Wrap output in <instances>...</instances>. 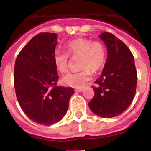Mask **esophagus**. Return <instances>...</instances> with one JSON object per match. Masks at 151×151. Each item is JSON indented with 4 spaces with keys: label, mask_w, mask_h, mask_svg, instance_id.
<instances>
[{
    "label": "esophagus",
    "mask_w": 151,
    "mask_h": 151,
    "mask_svg": "<svg viewBox=\"0 0 151 151\" xmlns=\"http://www.w3.org/2000/svg\"><path fill=\"white\" fill-rule=\"evenodd\" d=\"M82 91H83V88H79L76 89V91H78V92H82Z\"/></svg>",
    "instance_id": "34e87169"
}]
</instances>
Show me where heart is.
Wrapping results in <instances>:
<instances>
[{
	"mask_svg": "<svg viewBox=\"0 0 151 151\" xmlns=\"http://www.w3.org/2000/svg\"><path fill=\"white\" fill-rule=\"evenodd\" d=\"M66 52L57 49L54 53V61L61 73L69 70L70 57L79 56L81 70L67 74L62 78L64 85L73 88H81L91 78L92 72H97L104 66L106 60V47L101 41L88 38H77L65 45Z\"/></svg>",
	"mask_w": 151,
	"mask_h": 151,
	"instance_id": "heart-1",
	"label": "heart"
}]
</instances>
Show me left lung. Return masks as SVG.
<instances>
[{"instance_id": "left-lung-1", "label": "left lung", "mask_w": 151, "mask_h": 151, "mask_svg": "<svg viewBox=\"0 0 151 151\" xmlns=\"http://www.w3.org/2000/svg\"><path fill=\"white\" fill-rule=\"evenodd\" d=\"M100 38L107 47V59L101 77L95 81L89 107L96 115L111 118L120 115L134 99L138 75L134 57L121 40L109 32Z\"/></svg>"}]
</instances>
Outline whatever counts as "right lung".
<instances>
[{"mask_svg":"<svg viewBox=\"0 0 151 151\" xmlns=\"http://www.w3.org/2000/svg\"><path fill=\"white\" fill-rule=\"evenodd\" d=\"M57 34L36 35L16 59L13 82L22 111L33 122L50 125L59 122L69 107L72 88L57 86L59 76L54 61Z\"/></svg>","mask_w":151,"mask_h":151,"instance_id":"add662e5","label":"right lung"}]
</instances>
